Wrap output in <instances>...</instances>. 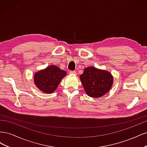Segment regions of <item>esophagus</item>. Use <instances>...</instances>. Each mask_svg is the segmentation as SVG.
Returning a JSON list of instances; mask_svg holds the SVG:
<instances>
[{
  "instance_id": "esophagus-1",
  "label": "esophagus",
  "mask_w": 147,
  "mask_h": 147,
  "mask_svg": "<svg viewBox=\"0 0 147 147\" xmlns=\"http://www.w3.org/2000/svg\"><path fill=\"white\" fill-rule=\"evenodd\" d=\"M76 71H75V70H72V71H70V74H76Z\"/></svg>"
}]
</instances>
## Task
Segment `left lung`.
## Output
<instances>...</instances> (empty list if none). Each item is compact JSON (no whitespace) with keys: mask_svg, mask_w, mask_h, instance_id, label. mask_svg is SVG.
Here are the masks:
<instances>
[{"mask_svg":"<svg viewBox=\"0 0 147 147\" xmlns=\"http://www.w3.org/2000/svg\"><path fill=\"white\" fill-rule=\"evenodd\" d=\"M86 94L92 97H100L112 87L113 78L109 72L93 67L86 68L80 77Z\"/></svg>","mask_w":147,"mask_h":147,"instance_id":"left-lung-1","label":"left lung"}]
</instances>
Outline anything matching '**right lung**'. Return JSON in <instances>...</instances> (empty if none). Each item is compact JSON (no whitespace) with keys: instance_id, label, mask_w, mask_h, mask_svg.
Returning <instances> with one entry per match:
<instances>
[{"instance_id":"right-lung-1","label":"right lung","mask_w":147,"mask_h":147,"mask_svg":"<svg viewBox=\"0 0 147 147\" xmlns=\"http://www.w3.org/2000/svg\"><path fill=\"white\" fill-rule=\"evenodd\" d=\"M65 75L64 70L56 65H50L35 74L34 83L40 90L50 94L54 92Z\"/></svg>"}]
</instances>
